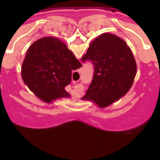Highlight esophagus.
Wrapping results in <instances>:
<instances>
[{
	"instance_id": "obj_1",
	"label": "esophagus",
	"mask_w": 160,
	"mask_h": 160,
	"mask_svg": "<svg viewBox=\"0 0 160 160\" xmlns=\"http://www.w3.org/2000/svg\"><path fill=\"white\" fill-rule=\"evenodd\" d=\"M76 83H77V82H74V81H73V84H76Z\"/></svg>"
}]
</instances>
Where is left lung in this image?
I'll return each instance as SVG.
<instances>
[{
  "label": "left lung",
  "instance_id": "obj_1",
  "mask_svg": "<svg viewBox=\"0 0 160 160\" xmlns=\"http://www.w3.org/2000/svg\"><path fill=\"white\" fill-rule=\"evenodd\" d=\"M82 61H90L94 67L84 99L93 100L102 107H108L131 89L136 74V62L122 38L102 33L90 43Z\"/></svg>",
  "mask_w": 160,
  "mask_h": 160
}]
</instances>
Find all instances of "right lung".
Returning a JSON list of instances; mask_svg holds the SVG:
<instances>
[{"mask_svg":"<svg viewBox=\"0 0 160 160\" xmlns=\"http://www.w3.org/2000/svg\"><path fill=\"white\" fill-rule=\"evenodd\" d=\"M82 66L64 42L45 37L28 49L22 66V77L29 90L42 101L51 102L70 97L65 87L71 82L72 71Z\"/></svg>","mask_w":160,"mask_h":160,"instance_id":"1","label":"right lung"}]
</instances>
